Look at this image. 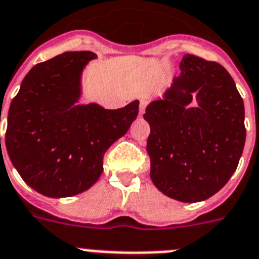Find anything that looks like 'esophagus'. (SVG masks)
Listing matches in <instances>:
<instances>
[{
    "label": "esophagus",
    "mask_w": 259,
    "mask_h": 259,
    "mask_svg": "<svg viewBox=\"0 0 259 259\" xmlns=\"http://www.w3.org/2000/svg\"><path fill=\"white\" fill-rule=\"evenodd\" d=\"M146 106H147V101L146 100H141L140 101V113L141 114H143L145 113V110H146Z\"/></svg>",
    "instance_id": "1"
}]
</instances>
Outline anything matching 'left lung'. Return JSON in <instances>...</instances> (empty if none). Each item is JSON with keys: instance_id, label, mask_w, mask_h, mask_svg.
I'll list each match as a JSON object with an SVG mask.
<instances>
[{"instance_id": "1", "label": "left lung", "mask_w": 259, "mask_h": 259, "mask_svg": "<svg viewBox=\"0 0 259 259\" xmlns=\"http://www.w3.org/2000/svg\"><path fill=\"white\" fill-rule=\"evenodd\" d=\"M163 99L149 104L147 154L154 186L197 203L228 183L244 150V101L221 64L186 54Z\"/></svg>"}]
</instances>
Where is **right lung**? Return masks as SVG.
Wrapping results in <instances>:
<instances>
[{
    "label": "right lung",
    "instance_id": "obj_1",
    "mask_svg": "<svg viewBox=\"0 0 259 259\" xmlns=\"http://www.w3.org/2000/svg\"><path fill=\"white\" fill-rule=\"evenodd\" d=\"M92 59L93 52L73 51L39 63L9 108V158L26 184L45 196L91 188L103 172L105 151L138 116V100L114 110L79 104L82 69Z\"/></svg>",
    "mask_w": 259,
    "mask_h": 259
}]
</instances>
